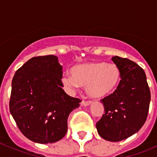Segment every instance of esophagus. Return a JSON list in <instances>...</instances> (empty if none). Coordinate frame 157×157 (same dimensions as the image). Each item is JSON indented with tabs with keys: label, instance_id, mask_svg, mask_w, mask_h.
I'll list each match as a JSON object with an SVG mask.
<instances>
[{
	"label": "esophagus",
	"instance_id": "obj_1",
	"mask_svg": "<svg viewBox=\"0 0 157 157\" xmlns=\"http://www.w3.org/2000/svg\"><path fill=\"white\" fill-rule=\"evenodd\" d=\"M92 103L90 101H82L81 102V105H82V106H88V105H90V104Z\"/></svg>",
	"mask_w": 157,
	"mask_h": 157
}]
</instances>
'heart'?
Masks as SVG:
<instances>
[{
  "mask_svg": "<svg viewBox=\"0 0 157 157\" xmlns=\"http://www.w3.org/2000/svg\"><path fill=\"white\" fill-rule=\"evenodd\" d=\"M71 75H63L62 82L69 89L86 86L90 98L100 99L111 95L120 86L121 72L115 63L89 62L71 69Z\"/></svg>",
  "mask_w": 157,
  "mask_h": 157,
  "instance_id": "heart-1",
  "label": "heart"
}]
</instances>
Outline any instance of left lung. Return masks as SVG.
<instances>
[{"label":"left lung","mask_w":157,"mask_h":157,"mask_svg":"<svg viewBox=\"0 0 157 157\" xmlns=\"http://www.w3.org/2000/svg\"><path fill=\"white\" fill-rule=\"evenodd\" d=\"M121 72V82L114 93L101 100L105 114L96 127L101 138L120 141L141 128L147 119L151 94L144 70L127 58L113 56Z\"/></svg>","instance_id":"obj_1"}]
</instances>
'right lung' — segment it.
Wrapping results in <instances>:
<instances>
[{"mask_svg":"<svg viewBox=\"0 0 157 157\" xmlns=\"http://www.w3.org/2000/svg\"><path fill=\"white\" fill-rule=\"evenodd\" d=\"M62 66L56 56H34L16 71L12 82L9 110L22 134L40 144L63 138L67 118L81 100L62 87Z\"/></svg>","mask_w":157,"mask_h":157,"instance_id":"1","label":"right lung"}]
</instances>
